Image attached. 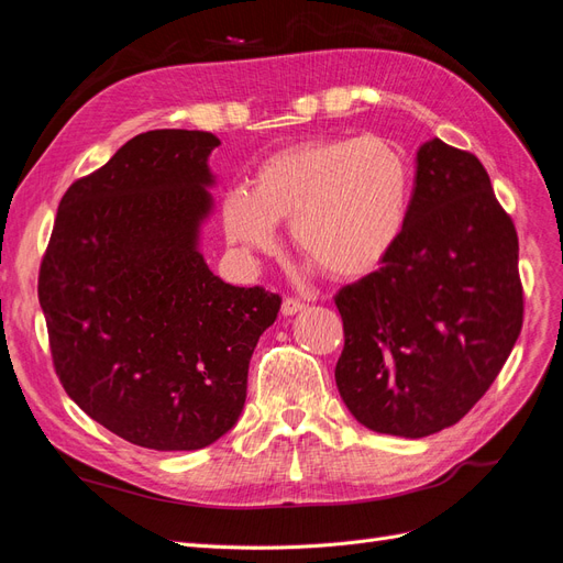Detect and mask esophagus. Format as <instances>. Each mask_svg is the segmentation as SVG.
Returning <instances> with one entry per match:
<instances>
[{
	"label": "esophagus",
	"instance_id": "34e87169",
	"mask_svg": "<svg viewBox=\"0 0 563 563\" xmlns=\"http://www.w3.org/2000/svg\"><path fill=\"white\" fill-rule=\"evenodd\" d=\"M302 310H305V302H302V300H298V298H284V302H282V314L291 317V314H298V312H302Z\"/></svg>",
	"mask_w": 563,
	"mask_h": 563
}]
</instances>
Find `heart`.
<instances>
[{"instance_id": "obj_1", "label": "heart", "mask_w": 563, "mask_h": 563, "mask_svg": "<svg viewBox=\"0 0 563 563\" xmlns=\"http://www.w3.org/2000/svg\"><path fill=\"white\" fill-rule=\"evenodd\" d=\"M413 176L387 139H321L288 145L223 197L228 242L272 251L277 223L291 220L300 255L329 277L360 279L380 267L408 225Z\"/></svg>"}]
</instances>
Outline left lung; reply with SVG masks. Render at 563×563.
I'll return each mask as SVG.
<instances>
[{"mask_svg":"<svg viewBox=\"0 0 563 563\" xmlns=\"http://www.w3.org/2000/svg\"><path fill=\"white\" fill-rule=\"evenodd\" d=\"M335 308V385L368 430L430 437L486 395L521 333L523 288L515 223L472 152L420 145L399 244Z\"/></svg>","mask_w":563,"mask_h":563,"instance_id":"1","label":"left lung"}]
</instances>
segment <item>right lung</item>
Instances as JSON below:
<instances>
[{"mask_svg":"<svg viewBox=\"0 0 563 563\" xmlns=\"http://www.w3.org/2000/svg\"><path fill=\"white\" fill-rule=\"evenodd\" d=\"M218 145L207 131L135 135L67 187L40 267L67 397L143 449L197 451L234 428L253 347L282 305L225 284L197 249Z\"/></svg>","mask_w":563,"mask_h":563,"instance_id":"1","label":"right lung"}]
</instances>
